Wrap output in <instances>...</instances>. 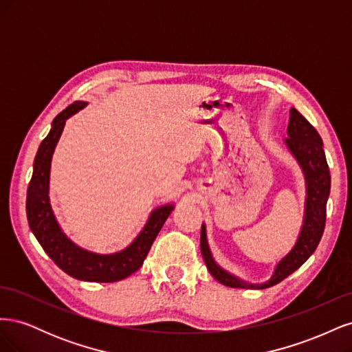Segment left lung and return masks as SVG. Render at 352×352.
Returning <instances> with one entry per match:
<instances>
[{
  "label": "left lung",
  "instance_id": "left-lung-1",
  "mask_svg": "<svg viewBox=\"0 0 352 352\" xmlns=\"http://www.w3.org/2000/svg\"><path fill=\"white\" fill-rule=\"evenodd\" d=\"M287 151L301 167L305 180V202L302 226L291 251L274 265L270 278L261 283L247 282L232 274L217 264L210 250L207 239V226H201V254L212 278L221 285L242 289H265L282 282L298 270L310 258L322 239L326 223V204L330 194V172L323 151V141L314 127L296 109H291L287 138L285 140Z\"/></svg>",
  "mask_w": 352,
  "mask_h": 352
}]
</instances>
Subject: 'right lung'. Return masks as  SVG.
<instances>
[{
	"label": "right lung",
	"instance_id": "right-lung-1",
	"mask_svg": "<svg viewBox=\"0 0 352 352\" xmlns=\"http://www.w3.org/2000/svg\"><path fill=\"white\" fill-rule=\"evenodd\" d=\"M88 102L74 101L63 110L51 124V131L41 142L34 162V173L26 197L29 228L41 247L58 267L74 279L85 282H117L140 270L164 221L175 210V204L155 207L136 238L126 248L111 254L88 251L74 243L61 229L50 201V175L52 154L56 151L66 120Z\"/></svg>",
	"mask_w": 352,
	"mask_h": 352
}]
</instances>
